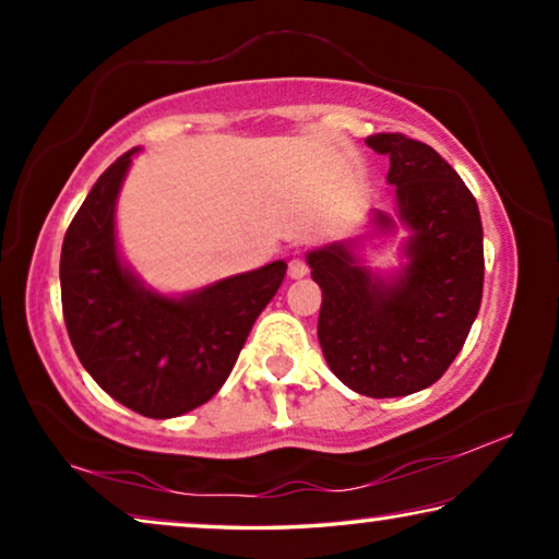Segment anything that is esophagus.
<instances>
[{
	"label": "esophagus",
	"mask_w": 559,
	"mask_h": 559,
	"mask_svg": "<svg viewBox=\"0 0 559 559\" xmlns=\"http://www.w3.org/2000/svg\"><path fill=\"white\" fill-rule=\"evenodd\" d=\"M288 276H290V278L308 276V263H306V259L300 257V253H296V257L290 259V263H288Z\"/></svg>",
	"instance_id": "esophagus-1"
}]
</instances>
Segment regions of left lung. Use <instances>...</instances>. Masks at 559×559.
Returning <instances> with one entry per match:
<instances>
[{"mask_svg":"<svg viewBox=\"0 0 559 559\" xmlns=\"http://www.w3.org/2000/svg\"><path fill=\"white\" fill-rule=\"evenodd\" d=\"M390 155L396 219L372 212L374 234L409 229L392 276L362 266V239L308 251L323 290L318 340L340 382L374 400L427 390L449 370L484 296V226L478 204L437 150L400 132L365 140Z\"/></svg>","mask_w":559,"mask_h":559,"instance_id":"8db88e82","label":"left lung"}]
</instances>
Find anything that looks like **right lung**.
Listing matches in <instances>:
<instances>
[{"instance_id": "add662e5", "label": "right lung", "mask_w": 559, "mask_h": 559, "mask_svg": "<svg viewBox=\"0 0 559 559\" xmlns=\"http://www.w3.org/2000/svg\"><path fill=\"white\" fill-rule=\"evenodd\" d=\"M135 153L98 177L63 236L61 306L75 355L100 390L150 419H173L222 390L288 266L273 261L185 296L147 288L120 259L116 236Z\"/></svg>"}]
</instances>
